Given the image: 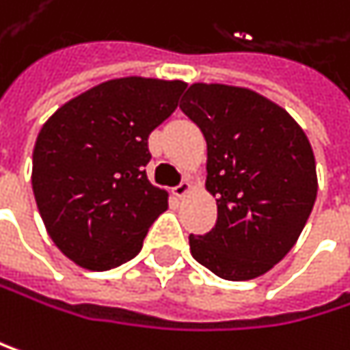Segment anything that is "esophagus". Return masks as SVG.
Masks as SVG:
<instances>
[{
  "label": "esophagus",
  "instance_id": "obj_1",
  "mask_svg": "<svg viewBox=\"0 0 350 350\" xmlns=\"http://www.w3.org/2000/svg\"><path fill=\"white\" fill-rule=\"evenodd\" d=\"M191 189H193V185H191L189 180H185V183H180L178 187H174V189H172V193H174V197L183 199V197H185V195H187V193H189Z\"/></svg>",
  "mask_w": 350,
  "mask_h": 350
}]
</instances>
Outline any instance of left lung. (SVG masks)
Returning <instances> with one entry per match:
<instances>
[{
	"instance_id": "8db88e82",
	"label": "left lung",
	"mask_w": 350,
	"mask_h": 350,
	"mask_svg": "<svg viewBox=\"0 0 350 350\" xmlns=\"http://www.w3.org/2000/svg\"><path fill=\"white\" fill-rule=\"evenodd\" d=\"M180 110L205 135V187L217 201V224L191 234V254L221 279H256L295 246L314 209L312 145L285 108L248 88L193 83Z\"/></svg>"
}]
</instances>
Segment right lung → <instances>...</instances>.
<instances>
[{"label":"right lung","instance_id":"obj_1","mask_svg":"<svg viewBox=\"0 0 350 350\" xmlns=\"http://www.w3.org/2000/svg\"><path fill=\"white\" fill-rule=\"evenodd\" d=\"M185 81L110 79L65 102L40 129L32 191L55 246L88 271L135 258L167 193L147 180L149 133L178 106Z\"/></svg>","mask_w":350,"mask_h":350}]
</instances>
